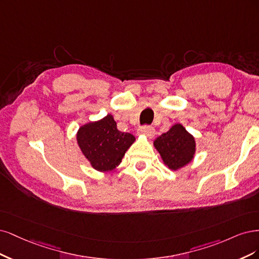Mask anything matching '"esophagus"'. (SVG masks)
I'll return each instance as SVG.
<instances>
[{"label": "esophagus", "instance_id": "obj_1", "mask_svg": "<svg viewBox=\"0 0 259 259\" xmlns=\"http://www.w3.org/2000/svg\"><path fill=\"white\" fill-rule=\"evenodd\" d=\"M139 133L147 137H153L155 135V128L153 126H142L139 129Z\"/></svg>", "mask_w": 259, "mask_h": 259}]
</instances>
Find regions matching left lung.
<instances>
[{
	"label": "left lung",
	"mask_w": 259,
	"mask_h": 259,
	"mask_svg": "<svg viewBox=\"0 0 259 259\" xmlns=\"http://www.w3.org/2000/svg\"><path fill=\"white\" fill-rule=\"evenodd\" d=\"M154 145L163 162L172 170H178L190 162L196 149L194 137L180 123L174 124L168 132L158 137Z\"/></svg>",
	"instance_id": "8db88e82"
}]
</instances>
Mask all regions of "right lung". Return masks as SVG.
<instances>
[{"instance_id":"1","label":"right lung","mask_w":259,"mask_h":259,"mask_svg":"<svg viewBox=\"0 0 259 259\" xmlns=\"http://www.w3.org/2000/svg\"><path fill=\"white\" fill-rule=\"evenodd\" d=\"M135 141L131 133L117 129L110 114L101 120L80 127L77 132V143L82 154L96 170L103 172L115 169Z\"/></svg>"}]
</instances>
